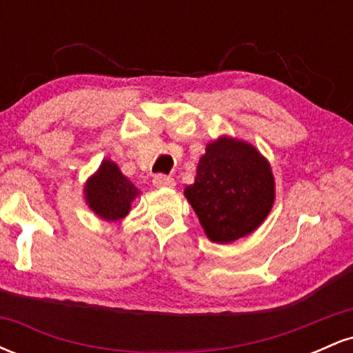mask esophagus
I'll list each match as a JSON object with an SVG mask.
<instances>
[{
	"mask_svg": "<svg viewBox=\"0 0 353 353\" xmlns=\"http://www.w3.org/2000/svg\"><path fill=\"white\" fill-rule=\"evenodd\" d=\"M152 184L156 185V188H174L176 182H174L172 177L164 176V174H157V176H154Z\"/></svg>",
	"mask_w": 353,
	"mask_h": 353,
	"instance_id": "1",
	"label": "esophagus"
}]
</instances>
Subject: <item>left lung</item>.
<instances>
[{"instance_id": "8db88e82", "label": "left lung", "mask_w": 353, "mask_h": 353, "mask_svg": "<svg viewBox=\"0 0 353 353\" xmlns=\"http://www.w3.org/2000/svg\"><path fill=\"white\" fill-rule=\"evenodd\" d=\"M184 196L205 236L228 244L254 232L272 209V169L252 144L222 136L208 144Z\"/></svg>"}]
</instances>
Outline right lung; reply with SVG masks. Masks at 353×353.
<instances>
[{
	"label": "right lung",
	"mask_w": 353,
	"mask_h": 353,
	"mask_svg": "<svg viewBox=\"0 0 353 353\" xmlns=\"http://www.w3.org/2000/svg\"><path fill=\"white\" fill-rule=\"evenodd\" d=\"M136 196H139V189L109 159L101 163L98 172L84 185L89 209L104 221H119L128 216Z\"/></svg>",
	"instance_id": "obj_1"
}]
</instances>
